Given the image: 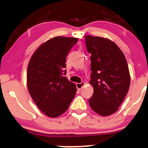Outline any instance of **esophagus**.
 Returning <instances> with one entry per match:
<instances>
[{"mask_svg": "<svg viewBox=\"0 0 148 148\" xmlns=\"http://www.w3.org/2000/svg\"><path fill=\"white\" fill-rule=\"evenodd\" d=\"M84 85H85V83L84 82H80V83H77V84H76V86H77V89L80 90L81 88L84 86Z\"/></svg>", "mask_w": 148, "mask_h": 148, "instance_id": "1", "label": "esophagus"}]
</instances>
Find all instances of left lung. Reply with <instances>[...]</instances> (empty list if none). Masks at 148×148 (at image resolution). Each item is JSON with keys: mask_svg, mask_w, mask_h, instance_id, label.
<instances>
[{"mask_svg": "<svg viewBox=\"0 0 148 148\" xmlns=\"http://www.w3.org/2000/svg\"><path fill=\"white\" fill-rule=\"evenodd\" d=\"M91 54L90 84L93 94L88 102L99 115L115 113L125 98L130 85L129 68L124 54L112 41L100 36H85Z\"/></svg>", "mask_w": 148, "mask_h": 148, "instance_id": "1", "label": "left lung"}]
</instances>
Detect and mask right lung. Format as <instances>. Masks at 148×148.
<instances>
[{
    "label": "right lung",
    "mask_w": 148,
    "mask_h": 148,
    "mask_svg": "<svg viewBox=\"0 0 148 148\" xmlns=\"http://www.w3.org/2000/svg\"><path fill=\"white\" fill-rule=\"evenodd\" d=\"M77 41V38H52L36 50L29 62V93L40 110L49 117L64 114L75 95V84L64 77V68L66 57Z\"/></svg>",
    "instance_id": "add662e5"
}]
</instances>
